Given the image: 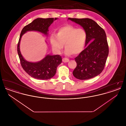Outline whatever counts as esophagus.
I'll return each instance as SVG.
<instances>
[{
    "mask_svg": "<svg viewBox=\"0 0 126 126\" xmlns=\"http://www.w3.org/2000/svg\"><path fill=\"white\" fill-rule=\"evenodd\" d=\"M62 61H63V62H69V59H67V58H63V59H62Z\"/></svg>",
    "mask_w": 126,
    "mask_h": 126,
    "instance_id": "1",
    "label": "esophagus"
}]
</instances>
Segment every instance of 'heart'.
Listing matches in <instances>:
<instances>
[{
  "instance_id": "obj_1",
  "label": "heart",
  "mask_w": 126,
  "mask_h": 126,
  "mask_svg": "<svg viewBox=\"0 0 126 126\" xmlns=\"http://www.w3.org/2000/svg\"><path fill=\"white\" fill-rule=\"evenodd\" d=\"M87 37L84 29L66 25L60 28L56 34L50 35V42L53 49L58 53L61 52L64 44L66 55H78L84 50Z\"/></svg>"
}]
</instances>
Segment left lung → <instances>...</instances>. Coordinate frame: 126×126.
<instances>
[{"mask_svg": "<svg viewBox=\"0 0 126 126\" xmlns=\"http://www.w3.org/2000/svg\"><path fill=\"white\" fill-rule=\"evenodd\" d=\"M80 25L87 33L85 48L75 60L77 66L73 76L80 80L94 78L103 71L109 54L106 33L94 21L89 18H68Z\"/></svg>", "mask_w": 126, "mask_h": 126, "instance_id": "8db88e82", "label": "left lung"}]
</instances>
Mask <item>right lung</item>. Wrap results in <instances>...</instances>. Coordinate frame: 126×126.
Returning <instances> with one entry per match:
<instances>
[{"label":"right lung","mask_w":126,"mask_h":126,"mask_svg":"<svg viewBox=\"0 0 126 126\" xmlns=\"http://www.w3.org/2000/svg\"><path fill=\"white\" fill-rule=\"evenodd\" d=\"M57 18H38L31 23L25 26L22 30L17 45V52L21 65L24 71L33 78L39 80H47L53 77L58 66L62 62L59 55H47L42 60L37 62L27 61L22 56L20 50V43L22 36L28 31H35L48 35V27L57 20Z\"/></svg>","instance_id":"add662e5"}]
</instances>
